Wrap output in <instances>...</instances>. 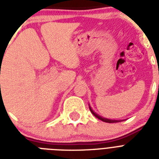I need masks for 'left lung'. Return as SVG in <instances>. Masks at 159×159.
<instances>
[{"mask_svg": "<svg viewBox=\"0 0 159 159\" xmlns=\"http://www.w3.org/2000/svg\"><path fill=\"white\" fill-rule=\"evenodd\" d=\"M90 108V111H91V112H92L93 115H94L97 118H98L99 120H101L104 121V122H107V123H113V122H117V121H120V120H110V119H106V118H103V117H102V116H100L99 115H97V113H95V111H93V110H92V108H91V106H89Z\"/></svg>", "mask_w": 159, "mask_h": 159, "instance_id": "8db88e82", "label": "left lung"}]
</instances>
